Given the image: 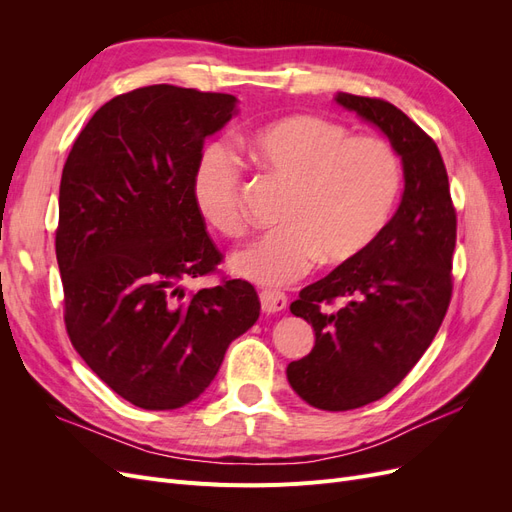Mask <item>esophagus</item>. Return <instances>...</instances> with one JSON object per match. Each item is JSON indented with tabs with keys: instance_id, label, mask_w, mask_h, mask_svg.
<instances>
[{
	"instance_id": "obj_1",
	"label": "esophagus",
	"mask_w": 512,
	"mask_h": 512,
	"mask_svg": "<svg viewBox=\"0 0 512 512\" xmlns=\"http://www.w3.org/2000/svg\"><path fill=\"white\" fill-rule=\"evenodd\" d=\"M260 305H262V312L267 314H275V312H282L288 305V297L280 290H262L260 292Z\"/></svg>"
}]
</instances>
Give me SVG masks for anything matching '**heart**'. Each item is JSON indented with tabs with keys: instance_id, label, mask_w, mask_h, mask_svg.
Masks as SVG:
<instances>
[{
	"instance_id": "1",
	"label": "heart",
	"mask_w": 512,
	"mask_h": 512,
	"mask_svg": "<svg viewBox=\"0 0 512 512\" xmlns=\"http://www.w3.org/2000/svg\"><path fill=\"white\" fill-rule=\"evenodd\" d=\"M250 151L275 179L290 185L284 226L232 258L247 280L280 286L299 280L320 258L337 267L359 258L382 235L401 190L397 151L378 136H352L342 123L292 115L258 130ZM192 192L203 218L228 237L247 228L243 177L224 147L200 156Z\"/></svg>"
}]
</instances>
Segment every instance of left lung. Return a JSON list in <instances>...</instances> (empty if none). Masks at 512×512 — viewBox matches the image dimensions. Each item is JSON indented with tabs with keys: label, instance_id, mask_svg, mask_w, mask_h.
<instances>
[{
	"label": "left lung",
	"instance_id": "obj_1",
	"mask_svg": "<svg viewBox=\"0 0 512 512\" xmlns=\"http://www.w3.org/2000/svg\"><path fill=\"white\" fill-rule=\"evenodd\" d=\"M335 100L389 136L406 179L401 205L376 243L290 303L294 316L312 322L316 344L288 365V382L309 406L342 412L391 393L436 337L453 297L457 211L427 132L386 100Z\"/></svg>",
	"mask_w": 512,
	"mask_h": 512
}]
</instances>
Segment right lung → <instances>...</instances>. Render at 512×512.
Wrapping results in <instances>:
<instances>
[{
	"instance_id": "right-lung-1",
	"label": "right lung",
	"mask_w": 512,
	"mask_h": 512,
	"mask_svg": "<svg viewBox=\"0 0 512 512\" xmlns=\"http://www.w3.org/2000/svg\"><path fill=\"white\" fill-rule=\"evenodd\" d=\"M235 102L175 85L128 91L87 121L61 173L55 254L66 331L91 371L138 408L190 404L260 316L245 280L181 288L220 273L224 260L192 177Z\"/></svg>"
}]
</instances>
